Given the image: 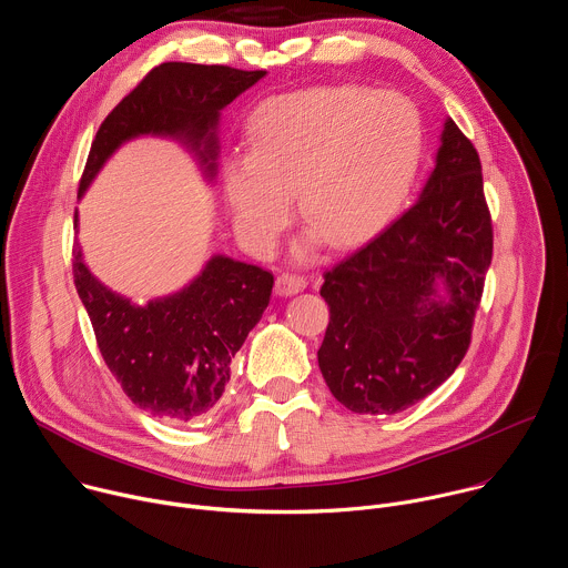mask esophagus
I'll use <instances>...</instances> for the list:
<instances>
[{"mask_svg": "<svg viewBox=\"0 0 568 568\" xmlns=\"http://www.w3.org/2000/svg\"><path fill=\"white\" fill-rule=\"evenodd\" d=\"M303 287H305V278L298 276V274L283 272V274H278V278H276V292H278L281 296L298 294Z\"/></svg>", "mask_w": 568, "mask_h": 568, "instance_id": "obj_1", "label": "esophagus"}]
</instances>
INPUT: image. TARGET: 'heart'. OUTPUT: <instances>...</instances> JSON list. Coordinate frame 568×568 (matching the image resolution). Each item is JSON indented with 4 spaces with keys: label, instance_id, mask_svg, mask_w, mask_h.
<instances>
[{
    "label": "heart",
    "instance_id": "1",
    "mask_svg": "<svg viewBox=\"0 0 568 568\" xmlns=\"http://www.w3.org/2000/svg\"><path fill=\"white\" fill-rule=\"evenodd\" d=\"M420 152V116L399 94L355 85L290 92L254 112L252 150L224 161V195L256 250L285 226L294 191L312 240L323 231L351 245L395 213Z\"/></svg>",
    "mask_w": 568,
    "mask_h": 568
}]
</instances>
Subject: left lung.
Segmentation results:
<instances>
[{
    "label": "left lung",
    "mask_w": 568,
    "mask_h": 568,
    "mask_svg": "<svg viewBox=\"0 0 568 568\" xmlns=\"http://www.w3.org/2000/svg\"><path fill=\"white\" fill-rule=\"evenodd\" d=\"M490 261L478 152L445 119L416 204L323 274L331 323L316 357L331 393L390 416L436 390L469 348Z\"/></svg>",
    "instance_id": "obj_1"
}]
</instances>
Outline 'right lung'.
Instances as JSON below:
<instances>
[{"label": "right lung", "instance_id": "right-lung-1", "mask_svg": "<svg viewBox=\"0 0 568 568\" xmlns=\"http://www.w3.org/2000/svg\"><path fill=\"white\" fill-rule=\"evenodd\" d=\"M265 73L193 62L154 67L101 123L78 197L105 161L136 136L178 141L195 156L204 180L213 182L220 112ZM73 226L78 229V211ZM73 283L101 355L125 395L156 418L189 423L222 397L231 359L270 305L274 276L215 254L189 285L141 305L103 285L75 242Z\"/></svg>", "mask_w": 568, "mask_h": 568}]
</instances>
